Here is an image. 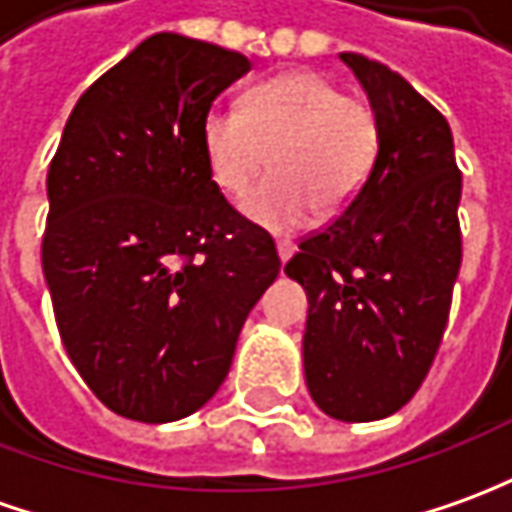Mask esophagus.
<instances>
[{
  "mask_svg": "<svg viewBox=\"0 0 512 512\" xmlns=\"http://www.w3.org/2000/svg\"><path fill=\"white\" fill-rule=\"evenodd\" d=\"M277 255H280V263H288V257L294 255V243H288V241L277 243Z\"/></svg>",
  "mask_w": 512,
  "mask_h": 512,
  "instance_id": "1",
  "label": "esophagus"
}]
</instances>
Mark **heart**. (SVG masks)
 Segmentation results:
<instances>
[{
	"mask_svg": "<svg viewBox=\"0 0 512 512\" xmlns=\"http://www.w3.org/2000/svg\"><path fill=\"white\" fill-rule=\"evenodd\" d=\"M378 137L373 106L314 72L271 78L243 109L215 106L201 123L207 168L227 193H243L271 154L274 176L241 198V212L274 235L302 229L316 207L347 210L373 170Z\"/></svg>",
	"mask_w": 512,
	"mask_h": 512,
	"instance_id": "b5f03b06",
	"label": "heart"
}]
</instances>
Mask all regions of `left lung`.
Segmentation results:
<instances>
[{
  "instance_id": "1",
  "label": "left lung",
  "mask_w": 512,
  "mask_h": 512,
  "mask_svg": "<svg viewBox=\"0 0 512 512\" xmlns=\"http://www.w3.org/2000/svg\"><path fill=\"white\" fill-rule=\"evenodd\" d=\"M344 64L378 117V154L342 215L285 274L308 294L305 384L325 415L367 423L412 401L440 347L462 263V173L446 117L389 66Z\"/></svg>"
}]
</instances>
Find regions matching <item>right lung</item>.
<instances>
[{
  "label": "right lung",
  "instance_id": "1",
  "mask_svg": "<svg viewBox=\"0 0 512 512\" xmlns=\"http://www.w3.org/2000/svg\"><path fill=\"white\" fill-rule=\"evenodd\" d=\"M252 61L156 33L97 78L47 173L41 266L75 370L139 423L193 415L224 384L277 274L269 232L212 182L201 123Z\"/></svg>",
  "mask_w": 512,
  "mask_h": 512
}]
</instances>
